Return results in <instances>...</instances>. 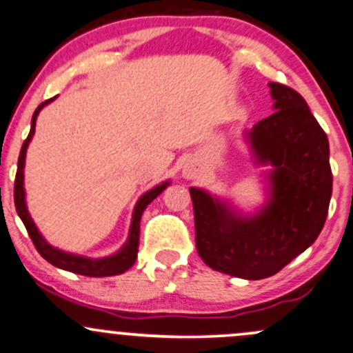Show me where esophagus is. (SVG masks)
Segmentation results:
<instances>
[{
  "label": "esophagus",
  "instance_id": "obj_1",
  "mask_svg": "<svg viewBox=\"0 0 353 353\" xmlns=\"http://www.w3.org/2000/svg\"><path fill=\"white\" fill-rule=\"evenodd\" d=\"M196 172H199V170H195V166L187 165L183 168V176L185 178H195L196 176Z\"/></svg>",
  "mask_w": 353,
  "mask_h": 353
}]
</instances>
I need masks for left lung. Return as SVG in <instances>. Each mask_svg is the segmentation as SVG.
Listing matches in <instances>:
<instances>
[{"mask_svg":"<svg viewBox=\"0 0 353 353\" xmlns=\"http://www.w3.org/2000/svg\"><path fill=\"white\" fill-rule=\"evenodd\" d=\"M276 112L245 132L259 165H271L269 199L254 215L190 188L195 244L203 263L244 279L276 274L310 248L332 199L328 138L291 87L269 82Z\"/></svg>","mask_w":353,"mask_h":353,"instance_id":"8db88e82","label":"left lung"}]
</instances>
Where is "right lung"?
Returning <instances> with one entry per match:
<instances>
[{
    "mask_svg": "<svg viewBox=\"0 0 353 353\" xmlns=\"http://www.w3.org/2000/svg\"><path fill=\"white\" fill-rule=\"evenodd\" d=\"M55 99V97H54ZM54 99H48L41 102L39 108L35 109L32 117V128H30L28 138L25 139L23 146H21L20 158H18V170H17V178H14V207H17L18 215H20L21 222L25 223L26 230H28V236L32 239L33 245L37 248V251L40 252V256L43 257L45 261H48L50 264H54L55 268L65 269V271L75 272V274L89 276V278H104V276H116L123 274L124 271H128L132 264H134L136 257H138V245H139V221H141V215L145 212V208L157 199L160 193L165 190L170 185V181H163L158 187L151 188L150 192H146L141 199L136 203L134 212H132V221L130 227V237H128L126 244L119 249L116 254L108 257H101V259H90V257H82L75 256V254L63 252L60 249L52 248L37 229L35 222L32 221L28 214V208H26L25 202V188H23V168H25V154L26 148H28V143L32 141L33 134H35V123L37 116L41 111L43 105H47L48 102Z\"/></svg>",
    "mask_w": 353,
    "mask_h": 353,
    "instance_id": "right-lung-1",
    "label": "right lung"
}]
</instances>
